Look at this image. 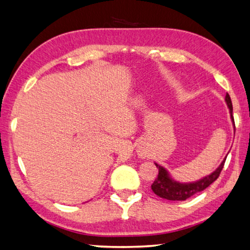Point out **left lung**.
<instances>
[{
  "mask_svg": "<svg viewBox=\"0 0 250 250\" xmlns=\"http://www.w3.org/2000/svg\"><path fill=\"white\" fill-rule=\"evenodd\" d=\"M225 103L229 107L230 119H232L234 129H235L232 101H230V97L228 93H226V96H225ZM225 160L226 157L222 161L219 167H217L214 171L211 172L210 175L204 176L203 178L199 179L197 181H192V183H180V181L175 180L165 167L157 164V163H154L158 168V175H157V178L154 180L153 185L151 186L153 192L158 197L166 199V200L184 201L186 199L193 196L194 193L200 192L202 190L208 188L212 183H214V181L219 178L221 170L223 169Z\"/></svg>",
  "mask_w": 250,
  "mask_h": 250,
  "instance_id": "1",
  "label": "left lung"
}]
</instances>
